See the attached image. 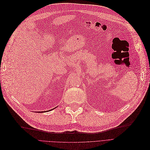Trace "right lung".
Instances as JSON below:
<instances>
[{"label":"right lung","instance_id":"add662e5","mask_svg":"<svg viewBox=\"0 0 150 150\" xmlns=\"http://www.w3.org/2000/svg\"><path fill=\"white\" fill-rule=\"evenodd\" d=\"M53 109H51V110H53ZM44 112H45L46 111H44ZM43 112V111H42V112ZM38 113H39V112H38Z\"/></svg>","mask_w":150,"mask_h":150}]
</instances>
